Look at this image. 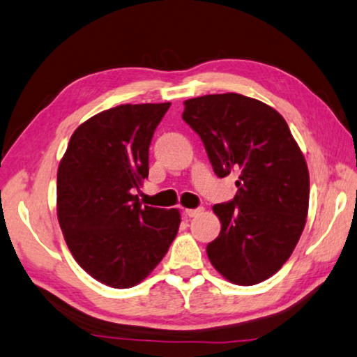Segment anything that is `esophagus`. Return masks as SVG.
I'll list each match as a JSON object with an SVG mask.
<instances>
[{
    "mask_svg": "<svg viewBox=\"0 0 357 357\" xmlns=\"http://www.w3.org/2000/svg\"><path fill=\"white\" fill-rule=\"evenodd\" d=\"M202 213V208L198 207V208H185V215L190 216V218H193V216H198Z\"/></svg>",
    "mask_w": 357,
    "mask_h": 357,
    "instance_id": "34e87169",
    "label": "esophagus"
}]
</instances>
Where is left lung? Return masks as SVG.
<instances>
[{
	"label": "left lung",
	"instance_id": "1",
	"mask_svg": "<svg viewBox=\"0 0 357 357\" xmlns=\"http://www.w3.org/2000/svg\"><path fill=\"white\" fill-rule=\"evenodd\" d=\"M183 119L199 135L216 176H238L235 198L213 206L221 232L207 244L208 260L235 284L268 280L288 261L308 215L302 150L280 113L241 94L188 99Z\"/></svg>",
	"mask_w": 357,
	"mask_h": 357
}]
</instances>
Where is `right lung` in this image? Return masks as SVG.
Wrapping results in <instances>:
<instances>
[{"label": "right lung", "instance_id": "add662e5", "mask_svg": "<svg viewBox=\"0 0 357 357\" xmlns=\"http://www.w3.org/2000/svg\"><path fill=\"white\" fill-rule=\"evenodd\" d=\"M167 103L119 105L77 128L57 172V216L83 271L111 288L141 283L178 234V208L142 206L149 149Z\"/></svg>", "mask_w": 357, "mask_h": 357}]
</instances>
